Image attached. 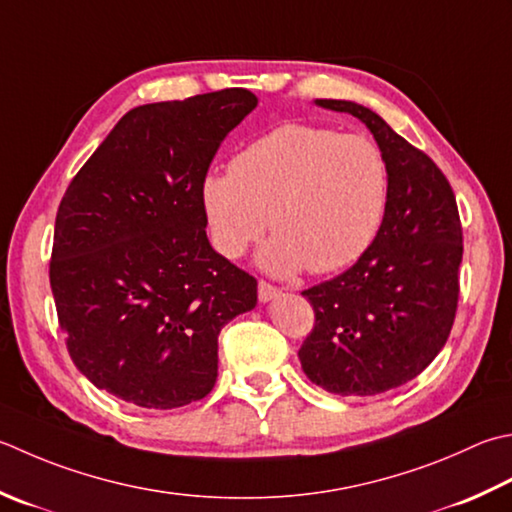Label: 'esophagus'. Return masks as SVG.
I'll return each instance as SVG.
<instances>
[{
    "label": "esophagus",
    "instance_id": "34e87169",
    "mask_svg": "<svg viewBox=\"0 0 512 512\" xmlns=\"http://www.w3.org/2000/svg\"><path fill=\"white\" fill-rule=\"evenodd\" d=\"M275 297H279V288L270 286L266 282H259V302L268 304V302H273Z\"/></svg>",
    "mask_w": 512,
    "mask_h": 512
}]
</instances>
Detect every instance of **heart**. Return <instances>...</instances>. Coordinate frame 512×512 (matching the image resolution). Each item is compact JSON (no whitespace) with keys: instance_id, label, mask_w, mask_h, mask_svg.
<instances>
[{"instance_id":"b5f03b06","label":"heart","mask_w":512,"mask_h":512,"mask_svg":"<svg viewBox=\"0 0 512 512\" xmlns=\"http://www.w3.org/2000/svg\"><path fill=\"white\" fill-rule=\"evenodd\" d=\"M233 173L204 179L202 204L215 248L235 259L264 235V270L279 277L353 264L382 222L388 170L362 135L286 124L246 146Z\"/></svg>"}]
</instances>
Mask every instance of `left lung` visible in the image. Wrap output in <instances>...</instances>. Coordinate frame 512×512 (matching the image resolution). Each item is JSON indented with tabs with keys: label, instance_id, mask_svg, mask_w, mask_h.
<instances>
[{
	"label": "left lung",
	"instance_id": "obj_1",
	"mask_svg": "<svg viewBox=\"0 0 512 512\" xmlns=\"http://www.w3.org/2000/svg\"><path fill=\"white\" fill-rule=\"evenodd\" d=\"M357 117L388 170L384 219L362 257L304 290L315 328L299 348L310 382L342 397L386 393L433 362L453 328L462 264V224L448 179L373 110L315 99Z\"/></svg>",
	"mask_w": 512,
	"mask_h": 512
}]
</instances>
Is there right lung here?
<instances>
[{
  "label": "right lung",
  "mask_w": 512,
  "mask_h": 512,
  "mask_svg": "<svg viewBox=\"0 0 512 512\" xmlns=\"http://www.w3.org/2000/svg\"><path fill=\"white\" fill-rule=\"evenodd\" d=\"M255 106L226 88L128 110L59 204L50 288L68 353L128 404L204 399L219 330L257 304L255 277L210 246L202 204L219 144Z\"/></svg>",
  "instance_id": "add662e5"
}]
</instances>
